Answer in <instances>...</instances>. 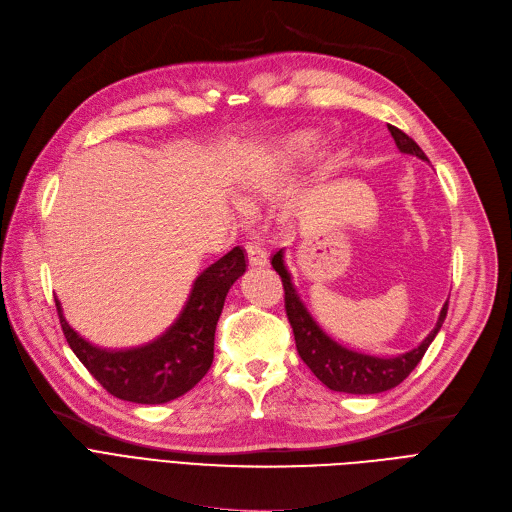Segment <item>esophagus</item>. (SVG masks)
Returning <instances> with one entry per match:
<instances>
[{
    "instance_id": "esophagus-1",
    "label": "esophagus",
    "mask_w": 512,
    "mask_h": 512,
    "mask_svg": "<svg viewBox=\"0 0 512 512\" xmlns=\"http://www.w3.org/2000/svg\"><path fill=\"white\" fill-rule=\"evenodd\" d=\"M246 254H248V260L252 266H264L266 262H269V254H266V250L256 241L246 243Z\"/></svg>"
}]
</instances>
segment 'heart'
<instances>
[{
	"instance_id": "1",
	"label": "heart",
	"mask_w": 512,
	"mask_h": 512,
	"mask_svg": "<svg viewBox=\"0 0 512 512\" xmlns=\"http://www.w3.org/2000/svg\"><path fill=\"white\" fill-rule=\"evenodd\" d=\"M275 173H277V168L275 166H264V170L260 173V181H271L273 177H275Z\"/></svg>"
}]
</instances>
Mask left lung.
<instances>
[{
  "label": "left lung",
  "mask_w": 512,
  "mask_h": 512,
  "mask_svg": "<svg viewBox=\"0 0 512 512\" xmlns=\"http://www.w3.org/2000/svg\"><path fill=\"white\" fill-rule=\"evenodd\" d=\"M389 133H392L396 145L400 152L412 154L421 160L429 158L425 152L419 148V143L408 137L404 131L398 127H387ZM273 269L279 273L283 291H285V312H287V321L294 329L296 337V348L300 358L306 362V367L319 377L329 389L333 392H346V394H379L387 392L396 385H400L412 371H415L421 358L425 356L429 344L435 339L437 331L442 329L446 314H448V302L444 304L440 319H437L435 329L425 337V342L410 350L402 356L396 358H377V356H367V354H358L348 348H342L329 335L321 331V327L312 321V316L300 302L294 285H291V277L287 269L283 266V250H279L273 260Z\"/></svg>",
  "instance_id": "obj_1"
}]
</instances>
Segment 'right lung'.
Instances as JSON below:
<instances>
[{"label": "right lung", "mask_w": 512, "mask_h": 512, "mask_svg": "<svg viewBox=\"0 0 512 512\" xmlns=\"http://www.w3.org/2000/svg\"><path fill=\"white\" fill-rule=\"evenodd\" d=\"M246 273V256L237 246L210 264L193 281L191 294L177 316L154 342L129 350L95 348L68 327L56 300L60 325L70 350L108 394L137 404H164L183 396L210 369L214 331L227 291Z\"/></svg>", "instance_id": "obj_1"}]
</instances>
